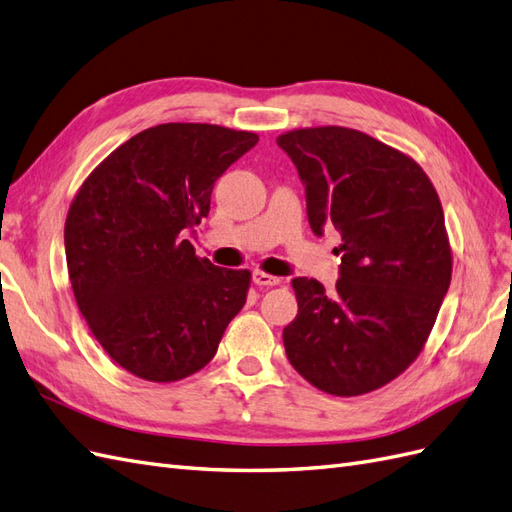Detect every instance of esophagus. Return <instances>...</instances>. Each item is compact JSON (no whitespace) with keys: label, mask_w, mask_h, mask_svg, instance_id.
Segmentation results:
<instances>
[{"label":"esophagus","mask_w":512,"mask_h":512,"mask_svg":"<svg viewBox=\"0 0 512 512\" xmlns=\"http://www.w3.org/2000/svg\"><path fill=\"white\" fill-rule=\"evenodd\" d=\"M253 283L259 285V287H272V285H279L281 279H279V277H272V274H268V272L257 270V272L253 274Z\"/></svg>","instance_id":"34e87169"}]
</instances>
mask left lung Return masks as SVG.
Masks as SVG:
<instances>
[{
  "instance_id": "left-lung-1",
  "label": "left lung",
  "mask_w": 512,
  "mask_h": 512,
  "mask_svg": "<svg viewBox=\"0 0 512 512\" xmlns=\"http://www.w3.org/2000/svg\"><path fill=\"white\" fill-rule=\"evenodd\" d=\"M279 147L305 183L307 216L342 233L339 279L292 287L298 316L283 329L294 370L331 396H363L422 352L452 279V248L432 181L411 155L363 131H285Z\"/></svg>"
}]
</instances>
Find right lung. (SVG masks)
Wrapping results in <instances>:
<instances>
[{
    "mask_svg": "<svg viewBox=\"0 0 512 512\" xmlns=\"http://www.w3.org/2000/svg\"><path fill=\"white\" fill-rule=\"evenodd\" d=\"M257 140L209 123L155 125L75 194L64 222L75 303L112 361L142 381L203 370L246 303L251 272L199 257L183 231L207 218L216 179Z\"/></svg>",
    "mask_w": 512,
    "mask_h": 512,
    "instance_id": "right-lung-1",
    "label": "right lung"
}]
</instances>
